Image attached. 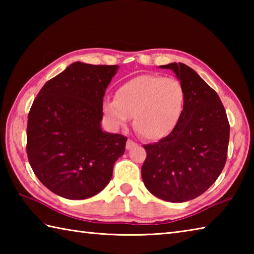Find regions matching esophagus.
Listing matches in <instances>:
<instances>
[{"mask_svg": "<svg viewBox=\"0 0 254 254\" xmlns=\"http://www.w3.org/2000/svg\"><path fill=\"white\" fill-rule=\"evenodd\" d=\"M134 146H136V143L133 142L132 139H127V149H131V148L134 147Z\"/></svg>", "mask_w": 254, "mask_h": 254, "instance_id": "obj_1", "label": "esophagus"}]
</instances>
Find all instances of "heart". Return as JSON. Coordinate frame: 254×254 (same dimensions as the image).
Listing matches in <instances>:
<instances>
[{"mask_svg":"<svg viewBox=\"0 0 254 254\" xmlns=\"http://www.w3.org/2000/svg\"><path fill=\"white\" fill-rule=\"evenodd\" d=\"M186 93L179 80L160 75H138L118 87L115 98L104 101L102 109L113 127H133L148 141L163 139L174 132L185 109Z\"/></svg>","mask_w":254,"mask_h":254,"instance_id":"heart-1","label":"heart"}]
</instances>
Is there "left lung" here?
Listing matches in <instances>:
<instances>
[{
  "mask_svg": "<svg viewBox=\"0 0 254 254\" xmlns=\"http://www.w3.org/2000/svg\"><path fill=\"white\" fill-rule=\"evenodd\" d=\"M160 68L174 71L186 93L185 109L170 135L144 145L142 179L164 201L182 203L201 195L223 171L229 143V123L216 91L183 63Z\"/></svg>",
  "mask_w": 254,
  "mask_h": 254,
  "instance_id": "1",
  "label": "left lung"
}]
</instances>
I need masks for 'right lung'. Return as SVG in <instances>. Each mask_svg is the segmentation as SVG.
Returning <instances> with one entry per match:
<instances>
[{
    "mask_svg": "<svg viewBox=\"0 0 254 254\" xmlns=\"http://www.w3.org/2000/svg\"><path fill=\"white\" fill-rule=\"evenodd\" d=\"M119 65L74 62L48 80L27 123V155L36 177L53 193L84 199L104 190L127 137L101 128L105 91Z\"/></svg>",
    "mask_w": 254,
    "mask_h": 254,
    "instance_id": "obj_1",
    "label": "right lung"
}]
</instances>
